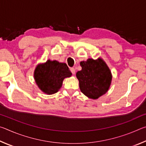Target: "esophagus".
<instances>
[{
	"label": "esophagus",
	"instance_id": "34e87169",
	"mask_svg": "<svg viewBox=\"0 0 146 146\" xmlns=\"http://www.w3.org/2000/svg\"><path fill=\"white\" fill-rule=\"evenodd\" d=\"M70 70H71V73H72V74H73V75H75V68H70Z\"/></svg>",
	"mask_w": 146,
	"mask_h": 146
}]
</instances>
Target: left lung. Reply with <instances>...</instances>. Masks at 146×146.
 I'll use <instances>...</instances> for the list:
<instances>
[{
  "label": "left lung",
  "mask_w": 146,
  "mask_h": 146,
  "mask_svg": "<svg viewBox=\"0 0 146 146\" xmlns=\"http://www.w3.org/2000/svg\"><path fill=\"white\" fill-rule=\"evenodd\" d=\"M82 70L76 74L80 90L91 99H97L108 92L112 81L110 68L102 58L80 62Z\"/></svg>",
  "instance_id": "left-lung-1"
}]
</instances>
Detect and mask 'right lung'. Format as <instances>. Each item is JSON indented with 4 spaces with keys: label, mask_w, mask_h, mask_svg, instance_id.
<instances>
[{
    "label": "right lung",
    "mask_w": 146,
    "mask_h": 146,
    "mask_svg": "<svg viewBox=\"0 0 146 146\" xmlns=\"http://www.w3.org/2000/svg\"><path fill=\"white\" fill-rule=\"evenodd\" d=\"M72 75L67 64L57 60H48L38 64L34 71V79L38 88L46 95L57 93L64 79Z\"/></svg>",
    "instance_id": "1"
}]
</instances>
